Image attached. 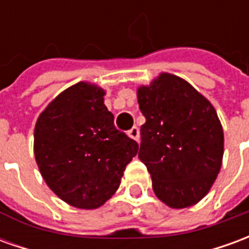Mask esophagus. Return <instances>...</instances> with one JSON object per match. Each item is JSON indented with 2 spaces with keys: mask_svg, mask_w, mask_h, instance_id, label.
<instances>
[{
  "mask_svg": "<svg viewBox=\"0 0 249 249\" xmlns=\"http://www.w3.org/2000/svg\"><path fill=\"white\" fill-rule=\"evenodd\" d=\"M128 136H129L130 139H133V140L139 142V140H140V130H139L137 126H133L132 129L128 130Z\"/></svg>",
  "mask_w": 249,
  "mask_h": 249,
  "instance_id": "esophagus-1",
  "label": "esophagus"
}]
</instances>
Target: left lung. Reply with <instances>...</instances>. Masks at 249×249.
I'll return each mask as SVG.
<instances>
[{
    "label": "left lung",
    "mask_w": 249,
    "mask_h": 249,
    "mask_svg": "<svg viewBox=\"0 0 249 249\" xmlns=\"http://www.w3.org/2000/svg\"><path fill=\"white\" fill-rule=\"evenodd\" d=\"M145 124L139 159L156 196L171 208L198 203L221 168L224 133L213 105L183 78L161 73L137 89Z\"/></svg>",
    "instance_id": "1"
}]
</instances>
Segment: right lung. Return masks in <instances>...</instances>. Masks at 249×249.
I'll list each match as a JSON object with an SVG mask.
<instances>
[{
  "mask_svg": "<svg viewBox=\"0 0 249 249\" xmlns=\"http://www.w3.org/2000/svg\"><path fill=\"white\" fill-rule=\"evenodd\" d=\"M105 90L89 82L65 89L40 114L35 157L42 178L65 203L96 209L117 191L137 155L135 140L116 129Z\"/></svg>",
  "mask_w": 249,
  "mask_h": 249,
  "instance_id": "1",
  "label": "right lung"
}]
</instances>
